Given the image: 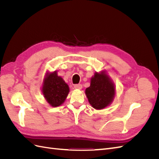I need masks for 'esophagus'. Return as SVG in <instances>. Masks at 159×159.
I'll list each match as a JSON object with an SVG mask.
<instances>
[{
    "mask_svg": "<svg viewBox=\"0 0 159 159\" xmlns=\"http://www.w3.org/2000/svg\"><path fill=\"white\" fill-rule=\"evenodd\" d=\"M74 88L75 89H81V88H82V85L81 84H75L74 85Z\"/></svg>",
    "mask_w": 159,
    "mask_h": 159,
    "instance_id": "34e87169",
    "label": "esophagus"
}]
</instances>
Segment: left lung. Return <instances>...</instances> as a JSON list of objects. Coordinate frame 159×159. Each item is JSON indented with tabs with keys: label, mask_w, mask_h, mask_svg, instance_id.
Instances as JSON below:
<instances>
[{
	"label": "left lung",
	"mask_w": 159,
	"mask_h": 159,
	"mask_svg": "<svg viewBox=\"0 0 159 159\" xmlns=\"http://www.w3.org/2000/svg\"><path fill=\"white\" fill-rule=\"evenodd\" d=\"M115 91L111 80L102 71L95 73L91 79L90 86L85 89V94L91 106L95 109H102L112 102Z\"/></svg>",
	"instance_id": "8db88e82"
}]
</instances>
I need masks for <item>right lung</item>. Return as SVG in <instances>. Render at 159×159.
Returning a JSON list of instances; mask_svg holds the SVG:
<instances>
[{
	"label": "right lung",
	"instance_id": "right-lung-1",
	"mask_svg": "<svg viewBox=\"0 0 159 159\" xmlns=\"http://www.w3.org/2000/svg\"><path fill=\"white\" fill-rule=\"evenodd\" d=\"M42 91L47 102L52 107H57L64 102L70 89L68 84L55 71L50 74L47 73Z\"/></svg>",
	"mask_w": 159,
	"mask_h": 159
}]
</instances>
